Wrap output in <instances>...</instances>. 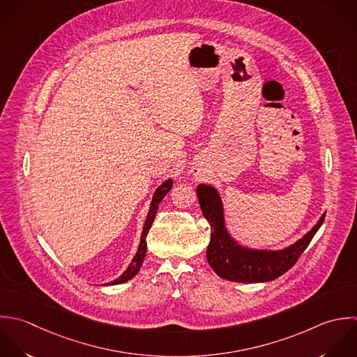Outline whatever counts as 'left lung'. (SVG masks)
Masks as SVG:
<instances>
[{
	"label": "left lung",
	"instance_id": "left-lung-1",
	"mask_svg": "<svg viewBox=\"0 0 357 357\" xmlns=\"http://www.w3.org/2000/svg\"><path fill=\"white\" fill-rule=\"evenodd\" d=\"M200 208L211 227V241L207 248V261L215 274L232 282H268L295 266L299 256L323 225L326 214L295 243L284 249H255L239 243L229 232L224 204L218 190L206 183L196 189Z\"/></svg>",
	"mask_w": 357,
	"mask_h": 357
}]
</instances>
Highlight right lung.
Here are the masks:
<instances>
[{
  "instance_id": "right-lung-1",
  "label": "right lung",
  "mask_w": 357,
  "mask_h": 357,
  "mask_svg": "<svg viewBox=\"0 0 357 357\" xmlns=\"http://www.w3.org/2000/svg\"><path fill=\"white\" fill-rule=\"evenodd\" d=\"M172 183L174 181L169 178L167 181H164L154 192L153 195V199H151V203H150V208H149V213H147V217H146V221H144V225H143V231H142V236H140V243H139V248H137V252L135 255V257L132 259L130 264L128 266V268L123 271V274L121 277H118L115 281H111L108 282V285H118V284H123L129 280H132L140 270L143 261H144V257H146V250H147V242H146V236L153 225V221L155 218V214H157V210H158V206L161 203V200L167 196V193L172 189Z\"/></svg>"
}]
</instances>
